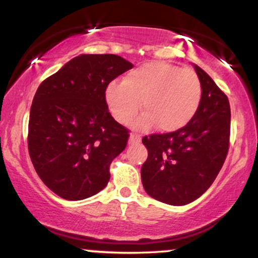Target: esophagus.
<instances>
[{
    "label": "esophagus",
    "instance_id": "obj_1",
    "mask_svg": "<svg viewBox=\"0 0 258 258\" xmlns=\"http://www.w3.org/2000/svg\"><path fill=\"white\" fill-rule=\"evenodd\" d=\"M128 142L130 143H139V142H141V136L139 135H137V133H131V135H130V139H128Z\"/></svg>",
    "mask_w": 258,
    "mask_h": 258
}]
</instances>
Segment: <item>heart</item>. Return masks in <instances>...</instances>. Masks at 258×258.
I'll return each mask as SVG.
<instances>
[{"label": "heart", "mask_w": 258, "mask_h": 258, "mask_svg": "<svg viewBox=\"0 0 258 258\" xmlns=\"http://www.w3.org/2000/svg\"><path fill=\"white\" fill-rule=\"evenodd\" d=\"M201 84L190 69L165 61H150L130 72L122 82L112 81L105 90V102L115 120L128 123L141 109L142 128L155 125L173 132L194 117L200 105Z\"/></svg>", "instance_id": "heart-1"}]
</instances>
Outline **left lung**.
<instances>
[{
    "mask_svg": "<svg viewBox=\"0 0 258 258\" xmlns=\"http://www.w3.org/2000/svg\"><path fill=\"white\" fill-rule=\"evenodd\" d=\"M201 100L194 117L182 128L142 139L148 159L142 183L154 199L180 206L201 197L214 183L229 149L230 105L228 97L200 67Z\"/></svg>",
    "mask_w": 258,
    "mask_h": 258,
    "instance_id": "left-lung-1",
    "label": "left lung"
}]
</instances>
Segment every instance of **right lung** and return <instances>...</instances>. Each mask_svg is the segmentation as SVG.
I'll return each mask as SVG.
<instances>
[{
	"instance_id": "1",
	"label": "right lung",
	"mask_w": 258,
	"mask_h": 258,
	"mask_svg": "<svg viewBox=\"0 0 258 258\" xmlns=\"http://www.w3.org/2000/svg\"><path fill=\"white\" fill-rule=\"evenodd\" d=\"M115 54H81L38 86L30 109L28 148L41 180L65 200H82L104 189L110 164L128 141L114 120L105 90L132 69Z\"/></svg>"
}]
</instances>
